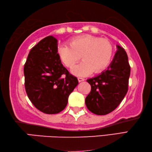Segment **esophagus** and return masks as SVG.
Returning <instances> with one entry per match:
<instances>
[{
    "instance_id": "1",
    "label": "esophagus",
    "mask_w": 152,
    "mask_h": 152,
    "mask_svg": "<svg viewBox=\"0 0 152 152\" xmlns=\"http://www.w3.org/2000/svg\"><path fill=\"white\" fill-rule=\"evenodd\" d=\"M78 81H79V82L83 81H85V79L83 78V77H78Z\"/></svg>"
}]
</instances>
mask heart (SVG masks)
<instances>
[{
  "instance_id": "b5f03b06",
  "label": "heart",
  "mask_w": 152,
  "mask_h": 152,
  "mask_svg": "<svg viewBox=\"0 0 152 152\" xmlns=\"http://www.w3.org/2000/svg\"><path fill=\"white\" fill-rule=\"evenodd\" d=\"M69 45L58 48L60 59L64 65L73 69L80 60L83 62L73 69V73L83 76L93 72L99 73L108 66L113 56V47L110 41L91 35H82L71 39Z\"/></svg>"
}]
</instances>
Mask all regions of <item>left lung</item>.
<instances>
[{"mask_svg": "<svg viewBox=\"0 0 152 152\" xmlns=\"http://www.w3.org/2000/svg\"><path fill=\"white\" fill-rule=\"evenodd\" d=\"M117 49L108 69L87 80L91 89L86 98V106L97 115L115 110L127 93L131 67L125 50L120 46Z\"/></svg>", "mask_w": 152, "mask_h": 152, "instance_id": "8db88e82", "label": "left lung"}]
</instances>
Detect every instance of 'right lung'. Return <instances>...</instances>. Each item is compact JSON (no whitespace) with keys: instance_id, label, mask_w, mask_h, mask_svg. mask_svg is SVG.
<instances>
[{"instance_id":"1","label":"right lung","mask_w":152,"mask_h":152,"mask_svg":"<svg viewBox=\"0 0 152 152\" xmlns=\"http://www.w3.org/2000/svg\"><path fill=\"white\" fill-rule=\"evenodd\" d=\"M57 42L52 36L39 41L31 49L23 69L29 100L38 110L49 114L65 108L69 96L79 83L61 63Z\"/></svg>"}]
</instances>
